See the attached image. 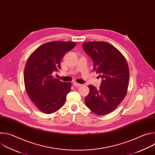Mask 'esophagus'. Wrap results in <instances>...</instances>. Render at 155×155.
Wrapping results in <instances>:
<instances>
[{
	"label": "esophagus",
	"instance_id": "1",
	"mask_svg": "<svg viewBox=\"0 0 155 155\" xmlns=\"http://www.w3.org/2000/svg\"><path fill=\"white\" fill-rule=\"evenodd\" d=\"M73 85H74L75 87H78L80 86L81 84H79V83H76V82H74V83H73Z\"/></svg>",
	"mask_w": 155,
	"mask_h": 155
}]
</instances>
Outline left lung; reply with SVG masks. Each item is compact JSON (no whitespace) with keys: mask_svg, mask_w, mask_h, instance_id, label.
<instances>
[{"mask_svg":"<svg viewBox=\"0 0 155 155\" xmlns=\"http://www.w3.org/2000/svg\"><path fill=\"white\" fill-rule=\"evenodd\" d=\"M83 49L91 58L94 70L102 78L99 90L88 86L90 93L85 104L95 114H108L126 96L129 79L127 63L120 51L105 41L85 42Z\"/></svg>","mask_w":155,"mask_h":155,"instance_id":"8db88e82","label":"left lung"}]
</instances>
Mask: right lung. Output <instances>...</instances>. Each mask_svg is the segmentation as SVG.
Returning a JSON list of instances; mask_svg holds the SVG:
<instances>
[{
    "mask_svg": "<svg viewBox=\"0 0 155 155\" xmlns=\"http://www.w3.org/2000/svg\"><path fill=\"white\" fill-rule=\"evenodd\" d=\"M75 42L51 41L37 48L26 64L24 80L26 90L37 107L46 114L54 113L65 103L71 90V83L53 77L61 69V61L73 49Z\"/></svg>",
    "mask_w": 155,
    "mask_h": 155,
    "instance_id": "1",
    "label": "right lung"
}]
</instances>
